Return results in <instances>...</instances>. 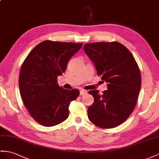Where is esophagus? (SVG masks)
Returning <instances> with one entry per match:
<instances>
[{"label":"esophagus","instance_id":"1","mask_svg":"<svg viewBox=\"0 0 159 159\" xmlns=\"http://www.w3.org/2000/svg\"><path fill=\"white\" fill-rule=\"evenodd\" d=\"M87 91L86 90H84V89H81V90L80 91V95H84L85 94H87Z\"/></svg>","mask_w":159,"mask_h":159}]
</instances>
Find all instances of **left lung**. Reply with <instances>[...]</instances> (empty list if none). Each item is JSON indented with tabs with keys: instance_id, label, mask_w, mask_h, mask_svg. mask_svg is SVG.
<instances>
[{
	"instance_id": "8db88e82",
	"label": "left lung",
	"mask_w": 159,
	"mask_h": 159,
	"mask_svg": "<svg viewBox=\"0 0 159 159\" xmlns=\"http://www.w3.org/2000/svg\"><path fill=\"white\" fill-rule=\"evenodd\" d=\"M84 51L95 64L97 75L107 83V90L89 92L94 103L88 117L101 128H113L124 122L132 113L141 88L139 67L132 53L117 42L84 45Z\"/></svg>"
}]
</instances>
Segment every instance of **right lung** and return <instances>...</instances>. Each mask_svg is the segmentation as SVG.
<instances>
[{"label": "right lung", "mask_w": 159, "mask_h": 159, "mask_svg": "<svg viewBox=\"0 0 159 159\" xmlns=\"http://www.w3.org/2000/svg\"><path fill=\"white\" fill-rule=\"evenodd\" d=\"M82 46L46 40L37 45L24 60L19 73L20 94L30 116L41 125L51 127L68 118L69 105L80 92L76 89H64L57 78Z\"/></svg>", "instance_id": "right-lung-1"}]
</instances>
